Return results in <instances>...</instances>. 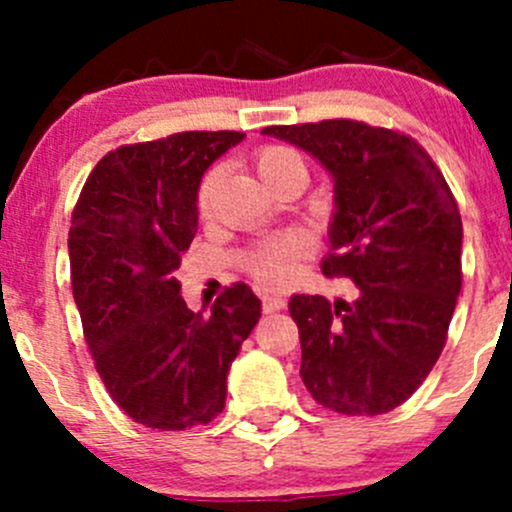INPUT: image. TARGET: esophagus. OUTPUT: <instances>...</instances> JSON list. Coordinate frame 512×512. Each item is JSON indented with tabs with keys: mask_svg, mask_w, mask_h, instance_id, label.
<instances>
[{
	"mask_svg": "<svg viewBox=\"0 0 512 512\" xmlns=\"http://www.w3.org/2000/svg\"><path fill=\"white\" fill-rule=\"evenodd\" d=\"M285 299L282 297H265V302H262V309H265V314H275L280 312V309H285Z\"/></svg>",
	"mask_w": 512,
	"mask_h": 512,
	"instance_id": "obj_1",
	"label": "esophagus"
}]
</instances>
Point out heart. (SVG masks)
I'll use <instances>...</instances> for the list:
<instances>
[{
  "instance_id": "obj_1",
  "label": "heart",
  "mask_w": 512,
  "mask_h": 512,
  "mask_svg": "<svg viewBox=\"0 0 512 512\" xmlns=\"http://www.w3.org/2000/svg\"><path fill=\"white\" fill-rule=\"evenodd\" d=\"M255 168L260 178L270 185L272 190L292 173H304V160L294 148L287 146H262L255 153ZM220 168H210L203 175L198 185V195H195V205H198L200 215H210L213 210L215 188H218ZM309 252V240L299 232H287V235L272 237V240L262 242L255 250L245 255V270L255 277L260 285L265 287H282L292 280L294 270H297V260Z\"/></svg>"
}]
</instances>
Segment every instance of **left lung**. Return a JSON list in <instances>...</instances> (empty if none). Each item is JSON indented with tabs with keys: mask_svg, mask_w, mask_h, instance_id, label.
Returning <instances> with one entry per match:
<instances>
[{
	"mask_svg": "<svg viewBox=\"0 0 512 512\" xmlns=\"http://www.w3.org/2000/svg\"><path fill=\"white\" fill-rule=\"evenodd\" d=\"M334 178L327 277H349L354 302L294 294L304 386L344 416H379L423 384L446 344L461 292L463 223L431 156L411 136L332 118L267 126Z\"/></svg>",
	"mask_w": 512,
	"mask_h": 512,
	"instance_id": "8db88e82",
	"label": "left lung"
}]
</instances>
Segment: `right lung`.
<instances>
[{"instance_id": "1", "label": "right lung", "mask_w": 512, "mask_h": 512, "mask_svg": "<svg viewBox=\"0 0 512 512\" xmlns=\"http://www.w3.org/2000/svg\"><path fill=\"white\" fill-rule=\"evenodd\" d=\"M240 131H185L106 153L69 230L71 287L96 371L136 423L185 431L223 414L227 371L260 319L245 282L210 312L180 297L175 270L198 227V185Z\"/></svg>"}]
</instances>
